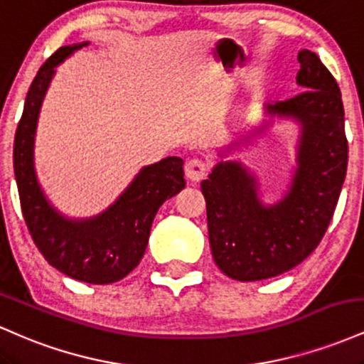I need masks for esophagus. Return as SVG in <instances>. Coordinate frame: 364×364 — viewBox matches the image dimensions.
Instances as JSON below:
<instances>
[{"label":"esophagus","instance_id":"esophagus-1","mask_svg":"<svg viewBox=\"0 0 364 364\" xmlns=\"http://www.w3.org/2000/svg\"><path fill=\"white\" fill-rule=\"evenodd\" d=\"M185 174L190 181H202L207 174V164L203 161H200V159H190L185 164Z\"/></svg>","mask_w":364,"mask_h":364}]
</instances>
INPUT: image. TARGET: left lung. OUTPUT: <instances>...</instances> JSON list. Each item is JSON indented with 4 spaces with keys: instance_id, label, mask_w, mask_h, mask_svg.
<instances>
[{
    "instance_id": "1",
    "label": "left lung",
    "mask_w": 364,
    "mask_h": 364,
    "mask_svg": "<svg viewBox=\"0 0 364 364\" xmlns=\"http://www.w3.org/2000/svg\"><path fill=\"white\" fill-rule=\"evenodd\" d=\"M298 61L301 94L267 107L269 119L225 145L202 181L212 257L228 277L241 282L275 277L301 263L327 231L344 185L348 139L341 89L313 51L301 49ZM275 117L294 120L300 139L288 190L265 206L257 178L225 156L259 136Z\"/></svg>"
}]
</instances>
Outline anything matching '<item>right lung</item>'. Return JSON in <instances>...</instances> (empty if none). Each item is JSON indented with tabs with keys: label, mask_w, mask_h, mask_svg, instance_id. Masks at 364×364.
Here are the masks:
<instances>
[{
	"label": "right lung",
	"mask_w": 364,
	"mask_h": 364,
	"mask_svg": "<svg viewBox=\"0 0 364 364\" xmlns=\"http://www.w3.org/2000/svg\"><path fill=\"white\" fill-rule=\"evenodd\" d=\"M89 43L63 46L37 72L27 92L14 144V169L22 214L32 240L54 269L89 284L127 277L147 248L159 207L185 188L181 157L145 166L101 214L72 219L46 196L36 174L34 144L39 112L56 66Z\"/></svg>",
	"instance_id": "1"
}]
</instances>
